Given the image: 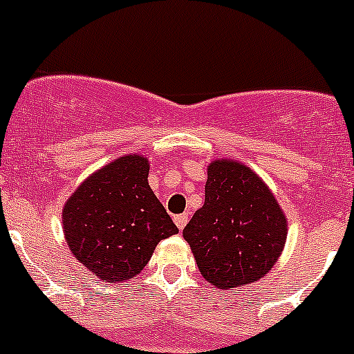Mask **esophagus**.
<instances>
[{
    "mask_svg": "<svg viewBox=\"0 0 354 354\" xmlns=\"http://www.w3.org/2000/svg\"><path fill=\"white\" fill-rule=\"evenodd\" d=\"M174 223H176L178 230H183L188 223V214H178V216H174Z\"/></svg>",
    "mask_w": 354,
    "mask_h": 354,
    "instance_id": "esophagus-1",
    "label": "esophagus"
}]
</instances>
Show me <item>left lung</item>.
I'll return each instance as SVG.
<instances>
[{"instance_id": "left-lung-1", "label": "left lung", "mask_w": 354, "mask_h": 354, "mask_svg": "<svg viewBox=\"0 0 354 354\" xmlns=\"http://www.w3.org/2000/svg\"><path fill=\"white\" fill-rule=\"evenodd\" d=\"M183 236L205 281L230 289L259 281L272 269L288 224L277 200L250 167L214 160L207 169L205 202Z\"/></svg>"}]
</instances>
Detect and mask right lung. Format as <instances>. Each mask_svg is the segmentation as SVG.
I'll return each instance as SVG.
<instances>
[{
	"label": "right lung",
	"mask_w": 354,
	"mask_h": 354,
	"mask_svg": "<svg viewBox=\"0 0 354 354\" xmlns=\"http://www.w3.org/2000/svg\"><path fill=\"white\" fill-rule=\"evenodd\" d=\"M149 162L124 156L77 188L63 209L71 253L94 276L121 283L140 272L176 224L149 187Z\"/></svg>",
	"instance_id": "obj_1"
}]
</instances>
